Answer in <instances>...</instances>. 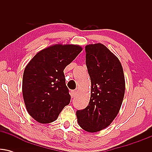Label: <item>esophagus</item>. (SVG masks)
<instances>
[{
	"instance_id": "obj_1",
	"label": "esophagus",
	"mask_w": 152,
	"mask_h": 152,
	"mask_svg": "<svg viewBox=\"0 0 152 152\" xmlns=\"http://www.w3.org/2000/svg\"><path fill=\"white\" fill-rule=\"evenodd\" d=\"M76 91H71V96L72 97H74V96H75V95H76Z\"/></svg>"
}]
</instances>
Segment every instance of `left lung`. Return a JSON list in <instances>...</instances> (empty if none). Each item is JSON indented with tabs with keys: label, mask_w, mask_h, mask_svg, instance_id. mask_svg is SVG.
Masks as SVG:
<instances>
[{
	"label": "left lung",
	"mask_w": 152,
	"mask_h": 152,
	"mask_svg": "<svg viewBox=\"0 0 152 152\" xmlns=\"http://www.w3.org/2000/svg\"><path fill=\"white\" fill-rule=\"evenodd\" d=\"M86 64L91 88L88 105L76 111L79 126L94 133L109 126L117 116L125 93V78L120 61L98 43L86 45Z\"/></svg>",
	"instance_id": "8db88e82"
}]
</instances>
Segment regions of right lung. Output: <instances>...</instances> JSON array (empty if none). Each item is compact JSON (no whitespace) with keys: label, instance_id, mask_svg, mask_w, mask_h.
I'll return each mask as SVG.
<instances>
[{"label":"right lung","instance_id":"1","mask_svg":"<svg viewBox=\"0 0 152 152\" xmlns=\"http://www.w3.org/2000/svg\"><path fill=\"white\" fill-rule=\"evenodd\" d=\"M82 50L79 45H52L40 50L26 66L23 96L28 113L38 123L54 121L70 103L64 70Z\"/></svg>","mask_w":152,"mask_h":152}]
</instances>
